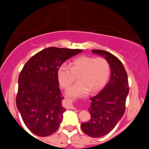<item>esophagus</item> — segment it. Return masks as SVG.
<instances>
[{
    "instance_id": "esophagus-1",
    "label": "esophagus",
    "mask_w": 149,
    "mask_h": 149,
    "mask_svg": "<svg viewBox=\"0 0 149 149\" xmlns=\"http://www.w3.org/2000/svg\"><path fill=\"white\" fill-rule=\"evenodd\" d=\"M69 102H70V108H71V109H73V105H72V101L71 100H69Z\"/></svg>"
}]
</instances>
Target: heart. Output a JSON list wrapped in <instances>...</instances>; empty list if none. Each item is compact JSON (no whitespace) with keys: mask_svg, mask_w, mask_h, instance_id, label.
Listing matches in <instances>:
<instances>
[{"mask_svg":"<svg viewBox=\"0 0 149 149\" xmlns=\"http://www.w3.org/2000/svg\"><path fill=\"white\" fill-rule=\"evenodd\" d=\"M110 64L105 58L80 56L75 58L70 67L61 64L57 71V79L61 87L67 89L78 76V83L71 87L66 95L71 97H84L89 92L95 94L107 84L110 76Z\"/></svg>","mask_w":149,"mask_h":149,"instance_id":"b5f03b06","label":"heart"}]
</instances>
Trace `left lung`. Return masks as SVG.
Listing matches in <instances>:
<instances>
[{
    "label": "left lung",
    "mask_w": 149,
    "mask_h": 149,
    "mask_svg": "<svg viewBox=\"0 0 149 149\" xmlns=\"http://www.w3.org/2000/svg\"><path fill=\"white\" fill-rule=\"evenodd\" d=\"M92 52L104 57L111 68L109 83L100 93L90 98L88 110L91 118L80 125L85 134L99 138L110 132L123 116L129 84L127 72L118 58L101 49H92Z\"/></svg>",
    "instance_id": "obj_1"
}]
</instances>
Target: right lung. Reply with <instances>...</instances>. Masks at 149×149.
Masks as SVG:
<instances>
[{
	"mask_svg": "<svg viewBox=\"0 0 149 149\" xmlns=\"http://www.w3.org/2000/svg\"><path fill=\"white\" fill-rule=\"evenodd\" d=\"M79 49L49 47L26 63L18 78L16 104L28 129L39 136L55 132L66 109L57 79V69L65 61L81 52Z\"/></svg>",
	"mask_w": 149,
	"mask_h": 149,
	"instance_id": "add662e5",
	"label": "right lung"
}]
</instances>
